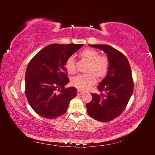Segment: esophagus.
Wrapping results in <instances>:
<instances>
[{
    "label": "esophagus",
    "mask_w": 155,
    "mask_h": 155,
    "mask_svg": "<svg viewBox=\"0 0 155 155\" xmlns=\"http://www.w3.org/2000/svg\"><path fill=\"white\" fill-rule=\"evenodd\" d=\"M78 94H83V91H81V90H79V89H78Z\"/></svg>",
    "instance_id": "obj_1"
}]
</instances>
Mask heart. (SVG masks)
Here are the masks:
<instances>
[{
    "mask_svg": "<svg viewBox=\"0 0 155 155\" xmlns=\"http://www.w3.org/2000/svg\"><path fill=\"white\" fill-rule=\"evenodd\" d=\"M80 57L88 60L87 74H79L72 79V85L79 90H87L96 82L95 74L98 78L104 77L109 68V60L106 55H100L99 51L91 48H86L79 53ZM65 67L70 74L76 72V61L73 56H70L65 62Z\"/></svg>",
    "mask_w": 155,
    "mask_h": 155,
    "instance_id": "b5f03b06",
    "label": "heart"
}]
</instances>
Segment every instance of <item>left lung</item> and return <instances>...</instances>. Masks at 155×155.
Returning <instances> with one entry per match:
<instances>
[{
    "label": "left lung",
    "mask_w": 155,
    "mask_h": 155,
    "mask_svg": "<svg viewBox=\"0 0 155 155\" xmlns=\"http://www.w3.org/2000/svg\"><path fill=\"white\" fill-rule=\"evenodd\" d=\"M106 53L109 68L106 76L97 87L104 94H92L87 104L88 115L100 121H110L119 116L133 94L134 83L128 59L120 51L107 45H89Z\"/></svg>",
    "instance_id": "1"
}]
</instances>
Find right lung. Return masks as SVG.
Returning <instances> with one entry per match:
<instances>
[{
    "instance_id": "1",
    "label": "right lung",
    "mask_w": 155,
    "mask_h": 155,
    "mask_svg": "<svg viewBox=\"0 0 155 155\" xmlns=\"http://www.w3.org/2000/svg\"><path fill=\"white\" fill-rule=\"evenodd\" d=\"M83 45H50L31 59L25 75V94L37 114L53 119L67 112L70 101L77 95V89L64 88L69 83L65 62Z\"/></svg>"
}]
</instances>
